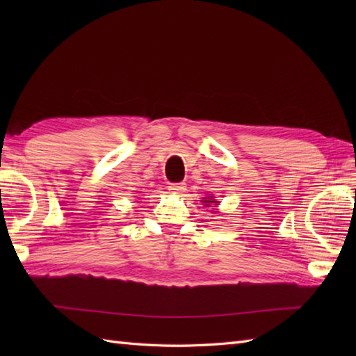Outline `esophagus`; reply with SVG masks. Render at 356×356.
Masks as SVG:
<instances>
[{
  "mask_svg": "<svg viewBox=\"0 0 356 356\" xmlns=\"http://www.w3.org/2000/svg\"><path fill=\"white\" fill-rule=\"evenodd\" d=\"M168 190L172 193V194H180L185 191V184H171L168 186Z\"/></svg>",
  "mask_w": 356,
  "mask_h": 356,
  "instance_id": "obj_1",
  "label": "esophagus"
}]
</instances>
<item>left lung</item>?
<instances>
[{"label":"left lung","instance_id":"8db88e82","mask_svg":"<svg viewBox=\"0 0 356 356\" xmlns=\"http://www.w3.org/2000/svg\"><path fill=\"white\" fill-rule=\"evenodd\" d=\"M203 202V205L205 207H211V205H218V202L213 197V195H209V197H205L202 200Z\"/></svg>","mask_w":356,"mask_h":356}]
</instances>
